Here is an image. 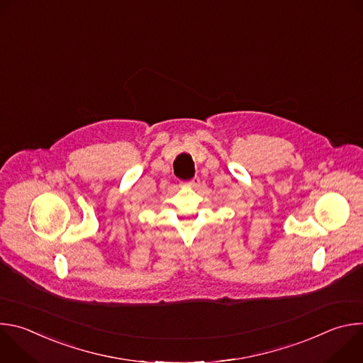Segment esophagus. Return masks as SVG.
Returning <instances> with one entry per match:
<instances>
[{
    "label": "esophagus",
    "instance_id": "34e87169",
    "mask_svg": "<svg viewBox=\"0 0 363 363\" xmlns=\"http://www.w3.org/2000/svg\"><path fill=\"white\" fill-rule=\"evenodd\" d=\"M198 185H199V178H198V177L192 178V179L188 181V182H184V186H188V188H196Z\"/></svg>",
    "mask_w": 363,
    "mask_h": 363
}]
</instances>
